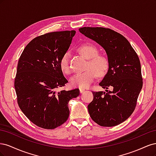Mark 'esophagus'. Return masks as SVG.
Listing matches in <instances>:
<instances>
[{"mask_svg":"<svg viewBox=\"0 0 156 156\" xmlns=\"http://www.w3.org/2000/svg\"><path fill=\"white\" fill-rule=\"evenodd\" d=\"M79 91H80V93H83L84 91H85V90L83 89V88H79Z\"/></svg>","mask_w":156,"mask_h":156,"instance_id":"1","label":"esophagus"}]
</instances>
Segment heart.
I'll list each match as a JSON object with an SVG mask.
<instances>
[{"label":"heart","mask_w":156,"mask_h":156,"mask_svg":"<svg viewBox=\"0 0 156 156\" xmlns=\"http://www.w3.org/2000/svg\"><path fill=\"white\" fill-rule=\"evenodd\" d=\"M78 51L84 57L88 60L87 70L81 73H77L70 79V84L73 87L81 88H88L96 78V75L102 76L108 68V62L104 56L98 55V50L94 45L85 44L81 45ZM60 67L62 72L69 74L71 67L69 64V54L66 53L60 59Z\"/></svg>","instance_id":"b5f03b06"}]
</instances>
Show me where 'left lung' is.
<instances>
[{
  "label": "left lung",
  "mask_w": 156,
  "mask_h": 156,
  "mask_svg": "<svg viewBox=\"0 0 156 156\" xmlns=\"http://www.w3.org/2000/svg\"><path fill=\"white\" fill-rule=\"evenodd\" d=\"M79 32L104 49L108 68L99 83L105 92H93L88 105L91 119L98 125L112 127L126 120L135 110L143 87L140 60L122 34L103 27H83ZM110 87L112 91L107 89Z\"/></svg>",
  "instance_id": "1"
}]
</instances>
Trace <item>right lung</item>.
Segmentation results:
<instances>
[{"instance_id": "add662e5", "label": "right lung", "mask_w": 156, "mask_h": 156, "mask_svg": "<svg viewBox=\"0 0 156 156\" xmlns=\"http://www.w3.org/2000/svg\"><path fill=\"white\" fill-rule=\"evenodd\" d=\"M75 30L53 32L29 42L19 60L14 83L21 110L33 124L41 128L55 129L69 117L68 102L79 95V90H61L68 81L60 67Z\"/></svg>"}]
</instances>
